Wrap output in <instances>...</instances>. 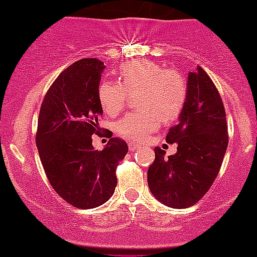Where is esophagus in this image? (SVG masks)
<instances>
[{
  "mask_svg": "<svg viewBox=\"0 0 257 257\" xmlns=\"http://www.w3.org/2000/svg\"><path fill=\"white\" fill-rule=\"evenodd\" d=\"M139 148H140V145L134 144V143H130V144H128V149H130V152H135V150H138Z\"/></svg>",
  "mask_w": 257,
  "mask_h": 257,
  "instance_id": "1",
  "label": "esophagus"
}]
</instances>
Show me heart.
<instances>
[{
    "instance_id": "heart-1",
    "label": "heart",
    "mask_w": 257,
    "mask_h": 257,
    "mask_svg": "<svg viewBox=\"0 0 257 257\" xmlns=\"http://www.w3.org/2000/svg\"><path fill=\"white\" fill-rule=\"evenodd\" d=\"M140 90L138 105L141 110L126 113L114 123V131L131 141H143L161 122L177 118L187 99V81L180 71L163 69L149 60L127 62L119 69V82L103 81L98 99L109 116L121 112L127 93Z\"/></svg>"
}]
</instances>
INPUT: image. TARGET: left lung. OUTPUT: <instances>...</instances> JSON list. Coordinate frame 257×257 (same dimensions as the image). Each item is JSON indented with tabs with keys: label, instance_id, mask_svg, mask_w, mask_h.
<instances>
[{
	"label": "left lung",
	"instance_id": "8db88e82",
	"mask_svg": "<svg viewBox=\"0 0 257 257\" xmlns=\"http://www.w3.org/2000/svg\"><path fill=\"white\" fill-rule=\"evenodd\" d=\"M227 119L222 98L202 67L187 77V99L178 123L166 136L177 144V153L164 158L155 148V161L148 169L150 191L162 204L186 209L208 192L219 173L228 147Z\"/></svg>",
	"mask_w": 257,
	"mask_h": 257
}]
</instances>
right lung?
Masks as SVG:
<instances>
[{"label":"right lung","mask_w":257,"mask_h":257,"mask_svg":"<svg viewBox=\"0 0 257 257\" xmlns=\"http://www.w3.org/2000/svg\"><path fill=\"white\" fill-rule=\"evenodd\" d=\"M104 69L96 58L72 63L47 91L38 117L37 147L49 183L79 209L96 208L112 197L117 164L128 152L118 138L100 152L91 144L103 113L98 88Z\"/></svg>","instance_id":"1"}]
</instances>
